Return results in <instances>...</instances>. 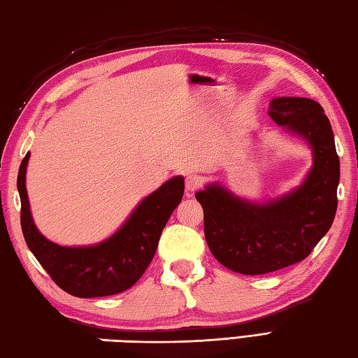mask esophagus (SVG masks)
Listing matches in <instances>:
<instances>
[{"label":"esophagus","instance_id":"1","mask_svg":"<svg viewBox=\"0 0 358 358\" xmlns=\"http://www.w3.org/2000/svg\"><path fill=\"white\" fill-rule=\"evenodd\" d=\"M201 185V178L196 174H188L185 179V190L187 192H194Z\"/></svg>","mask_w":358,"mask_h":358}]
</instances>
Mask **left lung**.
Instances as JSON below:
<instances>
[{"instance_id": "8db88e82", "label": "left lung", "mask_w": 358, "mask_h": 358, "mask_svg": "<svg viewBox=\"0 0 358 358\" xmlns=\"http://www.w3.org/2000/svg\"><path fill=\"white\" fill-rule=\"evenodd\" d=\"M268 113L312 150L313 165L302 184L263 204L240 198L218 182L194 194L204 210L206 241L213 257L246 275L304 260L332 226L338 204L340 159L324 109L308 98L279 96Z\"/></svg>"}]
</instances>
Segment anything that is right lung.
Wrapping results in <instances>:
<instances>
[{
	"label": "right lung",
	"instance_id": "1",
	"mask_svg": "<svg viewBox=\"0 0 358 358\" xmlns=\"http://www.w3.org/2000/svg\"><path fill=\"white\" fill-rule=\"evenodd\" d=\"M29 157L31 152L20 165L17 188L26 245L40 265L64 292L78 298H101L131 288L150 266L162 231L184 196V178H171L141 199L109 238L90 246H62L40 234L32 220L26 192Z\"/></svg>",
	"mask_w": 358,
	"mask_h": 358
}]
</instances>
